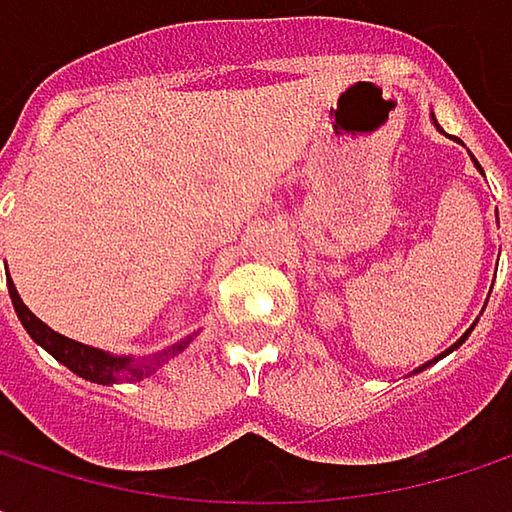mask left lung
<instances>
[{
    "instance_id": "8db88e82",
    "label": "left lung",
    "mask_w": 512,
    "mask_h": 512,
    "mask_svg": "<svg viewBox=\"0 0 512 512\" xmlns=\"http://www.w3.org/2000/svg\"><path fill=\"white\" fill-rule=\"evenodd\" d=\"M433 121H436V118H433ZM436 127H439V124H436ZM477 168H480V165H477ZM468 335H471V329H468V332H465V335H462L460 341H457V344H454V347H451V350H448V353H454V350H457V347H460L462 341H465V338H468ZM442 356H445V353H442ZM439 356V358H442ZM439 358H433V361H439ZM433 361H427V364H424V367H430V364H433ZM424 367H418V370H424Z\"/></svg>"
}]
</instances>
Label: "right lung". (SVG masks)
<instances>
[{
	"instance_id": "1",
	"label": "right lung",
	"mask_w": 512,
	"mask_h": 512,
	"mask_svg": "<svg viewBox=\"0 0 512 512\" xmlns=\"http://www.w3.org/2000/svg\"><path fill=\"white\" fill-rule=\"evenodd\" d=\"M8 293H11V302H14V311L20 317V323L26 326V332L32 335V341L38 347H44L55 361H61L64 367H70L76 376L88 379V382H97V385H112V382H139L145 376L156 373V367H162V361H168L171 356L183 353L189 347L192 338H183L177 344H171L168 350H159L151 358H133V356H112V353H103V350H94L88 344H79V341H70L58 332H52L44 320H38L20 299L14 281H8Z\"/></svg>"
}]
</instances>
